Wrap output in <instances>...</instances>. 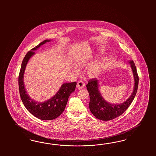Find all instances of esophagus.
Instances as JSON below:
<instances>
[{
	"label": "esophagus",
	"mask_w": 156,
	"mask_h": 156,
	"mask_svg": "<svg viewBox=\"0 0 156 156\" xmlns=\"http://www.w3.org/2000/svg\"><path fill=\"white\" fill-rule=\"evenodd\" d=\"M85 86V84L83 81H82V80H79V81L78 82L77 85H76V87H77L78 89H82V88H83Z\"/></svg>",
	"instance_id": "obj_1"
}]
</instances>
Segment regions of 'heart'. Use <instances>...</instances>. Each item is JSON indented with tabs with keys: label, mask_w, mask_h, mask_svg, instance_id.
Listing matches in <instances>:
<instances>
[{
	"label": "heart",
	"mask_w": 156,
	"mask_h": 156,
	"mask_svg": "<svg viewBox=\"0 0 156 156\" xmlns=\"http://www.w3.org/2000/svg\"><path fill=\"white\" fill-rule=\"evenodd\" d=\"M80 64L82 66H88L90 64V62L89 61V59L86 60H81L80 62ZM106 65V62L105 59L100 60L97 62H95L94 64L89 67L88 69V74L89 75L93 77H96L99 76L101 74V73L103 71L104 67ZM74 70H78V69L77 67H74Z\"/></svg>",
	"instance_id": "heart-1"
}]
</instances>
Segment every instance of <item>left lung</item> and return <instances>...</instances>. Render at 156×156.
<instances>
[{
  "instance_id": "8db88e82",
  "label": "left lung",
  "mask_w": 156,
  "mask_h": 156,
  "mask_svg": "<svg viewBox=\"0 0 156 156\" xmlns=\"http://www.w3.org/2000/svg\"><path fill=\"white\" fill-rule=\"evenodd\" d=\"M132 70L134 85L132 93L125 102L119 104H110L102 96L99 90L98 80L96 78L91 80L86 85L90 96L89 108L95 117L102 121H109L122 114L132 104L137 93L138 86V76L136 67L132 60L129 61Z\"/></svg>"
}]
</instances>
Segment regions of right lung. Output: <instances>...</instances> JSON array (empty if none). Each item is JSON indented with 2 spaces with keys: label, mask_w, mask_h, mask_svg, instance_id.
Segmentation results:
<instances>
[{
  "label": "right lung",
  "mask_w": 156,
  "mask_h": 156,
  "mask_svg": "<svg viewBox=\"0 0 156 156\" xmlns=\"http://www.w3.org/2000/svg\"><path fill=\"white\" fill-rule=\"evenodd\" d=\"M50 41L51 40L48 39L43 41L26 54L22 63L18 80L20 96L25 108L34 116L42 120H52L63 113L66 108L68 98L74 91L76 85V82L63 83L55 94L44 102L36 101L27 94L23 82L24 74L27 63L30 58L35 54L34 51L43 44Z\"/></svg>",
  "instance_id": "right-lung-1"
}]
</instances>
